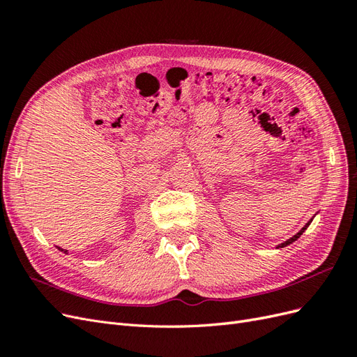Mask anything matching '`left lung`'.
<instances>
[{
  "label": "left lung",
  "instance_id": "left-lung-1",
  "mask_svg": "<svg viewBox=\"0 0 357 357\" xmlns=\"http://www.w3.org/2000/svg\"><path fill=\"white\" fill-rule=\"evenodd\" d=\"M311 220H312V219H311ZM311 220H310V222H308V223H307V225H305V226H304V228H302V229H301V231H299V232H298V234H296V235H295V236H291V238H290V240H287V241H284V243H283V244H282V245H280V247H286V245H289V244H291V243H294V241H296V240H298V238H299V236H301V235H302V232H304V231H305V229H307V228H308V225H310V223H311Z\"/></svg>",
  "mask_w": 357,
  "mask_h": 357
}]
</instances>
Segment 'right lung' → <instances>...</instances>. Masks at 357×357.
<instances>
[{
    "label": "right lung",
    "mask_w": 357,
    "mask_h": 357,
    "mask_svg": "<svg viewBox=\"0 0 357 357\" xmlns=\"http://www.w3.org/2000/svg\"><path fill=\"white\" fill-rule=\"evenodd\" d=\"M59 250H61V252H63V253H67V250H62V248H59Z\"/></svg>",
    "instance_id": "add662e5"
}]
</instances>
